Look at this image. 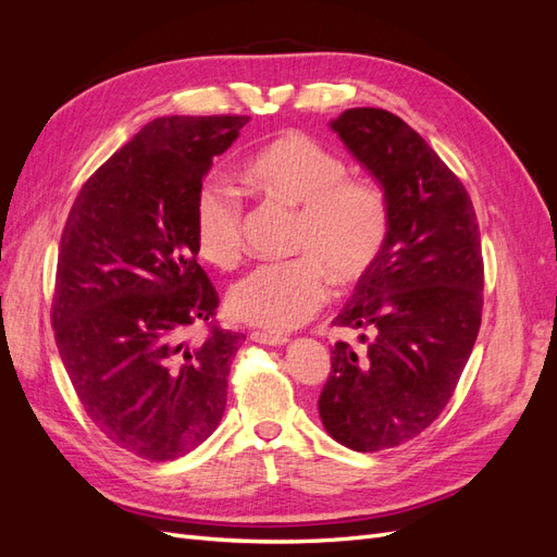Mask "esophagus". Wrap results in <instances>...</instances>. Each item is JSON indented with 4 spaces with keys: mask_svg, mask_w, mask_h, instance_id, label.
<instances>
[{
    "mask_svg": "<svg viewBox=\"0 0 557 557\" xmlns=\"http://www.w3.org/2000/svg\"><path fill=\"white\" fill-rule=\"evenodd\" d=\"M250 339L256 342V344H264V346H283V344H288V336L269 334V332H252Z\"/></svg>",
    "mask_w": 557,
    "mask_h": 557,
    "instance_id": "1",
    "label": "esophagus"
}]
</instances>
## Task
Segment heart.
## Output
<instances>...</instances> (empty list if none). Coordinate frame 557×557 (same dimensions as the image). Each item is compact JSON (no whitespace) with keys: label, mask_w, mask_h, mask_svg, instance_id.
Returning a JSON list of instances; mask_svg holds the SVG:
<instances>
[{"label":"heart","mask_w":557,"mask_h":557,"mask_svg":"<svg viewBox=\"0 0 557 557\" xmlns=\"http://www.w3.org/2000/svg\"><path fill=\"white\" fill-rule=\"evenodd\" d=\"M342 153L309 134L288 132L244 164L242 178L269 201L297 211L288 262L260 264L232 285L230 313L242 323L285 332L309 320L327 299L360 285L379 264L391 237V201L383 185L348 176ZM244 209L223 183L207 181L195 199L199 258L230 269L244 256Z\"/></svg>","instance_id":"heart-1"}]
</instances>
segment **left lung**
I'll list each match as a JSON object with an SVG mask.
<instances>
[{
  "label": "left lung",
  "instance_id": "obj_1",
  "mask_svg": "<svg viewBox=\"0 0 557 557\" xmlns=\"http://www.w3.org/2000/svg\"><path fill=\"white\" fill-rule=\"evenodd\" d=\"M339 134L391 201V237L336 327L318 413L336 442L374 453L430 428L455 393L483 311V256L474 205L460 178L399 115L348 109Z\"/></svg>",
  "mask_w": 557,
  "mask_h": 557
}]
</instances>
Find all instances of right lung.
Here are the masks:
<instances>
[{
	"label": "right lung",
	"mask_w": 557,
	"mask_h": 557,
	"mask_svg": "<svg viewBox=\"0 0 557 557\" xmlns=\"http://www.w3.org/2000/svg\"><path fill=\"white\" fill-rule=\"evenodd\" d=\"M248 115H164L83 183L60 239L50 323L88 418L137 458L164 462L218 428L244 334L197 264L195 199ZM193 324L205 341L184 342ZM246 339V336H244Z\"/></svg>",
	"instance_id": "add662e5"
}]
</instances>
